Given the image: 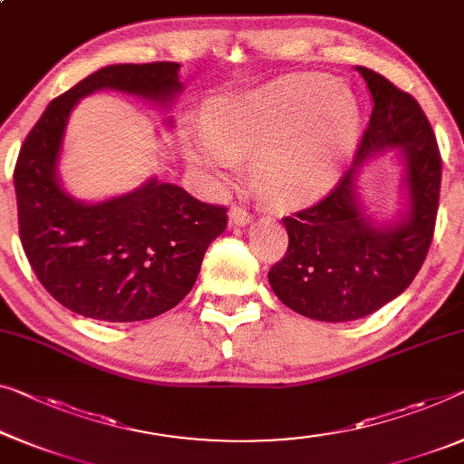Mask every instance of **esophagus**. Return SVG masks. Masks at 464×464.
<instances>
[{
    "instance_id": "obj_1",
    "label": "esophagus",
    "mask_w": 464,
    "mask_h": 464,
    "mask_svg": "<svg viewBox=\"0 0 464 464\" xmlns=\"http://www.w3.org/2000/svg\"><path fill=\"white\" fill-rule=\"evenodd\" d=\"M229 218L233 225H247L252 220V214L250 210L244 208V206H233L229 210Z\"/></svg>"
}]
</instances>
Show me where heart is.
<instances>
[{"mask_svg": "<svg viewBox=\"0 0 464 464\" xmlns=\"http://www.w3.org/2000/svg\"><path fill=\"white\" fill-rule=\"evenodd\" d=\"M206 133L189 154L214 181H225L252 158L262 196L294 206L323 196L340 177L356 143L358 108L334 81L294 77L218 103Z\"/></svg>", "mask_w": 464, "mask_h": 464, "instance_id": "1", "label": "heart"}]
</instances>
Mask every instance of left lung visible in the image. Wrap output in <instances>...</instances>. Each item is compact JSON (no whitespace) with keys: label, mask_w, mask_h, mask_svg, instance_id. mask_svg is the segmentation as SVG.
I'll use <instances>...</instances> for the list:
<instances>
[{"label":"left lung","mask_w":464,"mask_h":464,"mask_svg":"<svg viewBox=\"0 0 464 464\" xmlns=\"http://www.w3.org/2000/svg\"><path fill=\"white\" fill-rule=\"evenodd\" d=\"M358 72L375 106L354 164L379 150H402L411 217L390 229L372 227L356 206L354 169L319 202L283 217L289 246L268 281L287 308L314 321H356L398 298L423 266L438 218L441 156L430 121L419 102L383 74L364 66Z\"/></svg>","instance_id":"left-lung-1"}]
</instances>
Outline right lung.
Segmentation results:
<instances>
[{"instance_id": "obj_1", "label": "right lung", "mask_w": 464, "mask_h": 464, "mask_svg": "<svg viewBox=\"0 0 464 464\" xmlns=\"http://www.w3.org/2000/svg\"><path fill=\"white\" fill-rule=\"evenodd\" d=\"M179 66L114 64L89 74L45 108L20 148L14 189L24 254L53 300L87 319L130 323L175 308L229 220L227 206L156 179L92 206L68 198L55 179L68 116L82 95L108 87L169 100L181 89Z\"/></svg>"}]
</instances>
